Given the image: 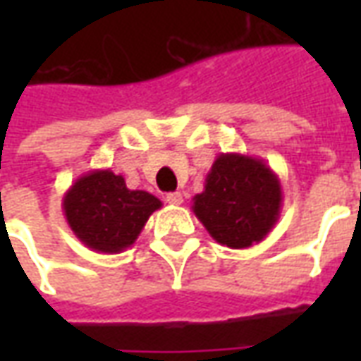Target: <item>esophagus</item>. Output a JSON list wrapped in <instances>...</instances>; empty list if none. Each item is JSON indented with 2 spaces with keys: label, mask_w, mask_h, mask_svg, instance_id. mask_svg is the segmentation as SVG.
<instances>
[{
  "label": "esophagus",
  "mask_w": 361,
  "mask_h": 361,
  "mask_svg": "<svg viewBox=\"0 0 361 361\" xmlns=\"http://www.w3.org/2000/svg\"><path fill=\"white\" fill-rule=\"evenodd\" d=\"M166 203H170V204H181L183 203V197H181V193H168L166 195Z\"/></svg>",
  "instance_id": "1"
}]
</instances>
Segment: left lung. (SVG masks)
Wrapping results in <instances>:
<instances>
[{
	"label": "left lung",
	"instance_id": "1",
	"mask_svg": "<svg viewBox=\"0 0 361 361\" xmlns=\"http://www.w3.org/2000/svg\"><path fill=\"white\" fill-rule=\"evenodd\" d=\"M191 209L212 240L243 250L263 242L274 228L282 209V185L265 160L222 152Z\"/></svg>",
	"mask_w": 361,
	"mask_h": 361
}]
</instances>
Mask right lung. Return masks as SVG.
<instances>
[{
    "label": "right lung",
    "mask_w": 361,
    "mask_h": 361,
    "mask_svg": "<svg viewBox=\"0 0 361 361\" xmlns=\"http://www.w3.org/2000/svg\"><path fill=\"white\" fill-rule=\"evenodd\" d=\"M61 207L79 242L111 255L133 245L162 201L141 189H127L123 176L111 170H92L75 180Z\"/></svg>",
    "instance_id": "1"
}]
</instances>
